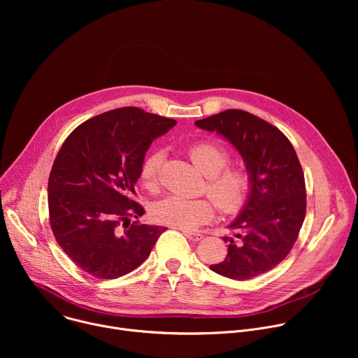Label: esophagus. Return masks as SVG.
I'll return each mask as SVG.
<instances>
[{
	"instance_id": "obj_1",
	"label": "esophagus",
	"mask_w": 358,
	"mask_h": 358,
	"mask_svg": "<svg viewBox=\"0 0 358 358\" xmlns=\"http://www.w3.org/2000/svg\"><path fill=\"white\" fill-rule=\"evenodd\" d=\"M182 234L192 242H196L199 239H202V235L201 234H196V232H191V231H187V229H182Z\"/></svg>"
}]
</instances>
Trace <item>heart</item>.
<instances>
[{
    "label": "heart",
    "instance_id": "b5f03b06",
    "mask_svg": "<svg viewBox=\"0 0 358 358\" xmlns=\"http://www.w3.org/2000/svg\"><path fill=\"white\" fill-rule=\"evenodd\" d=\"M194 166L207 178V192L224 213L238 211L248 198L250 177L241 167H227L228 151L214 141H199L188 148ZM163 151L156 150L144 160L141 178L147 187H156L163 163ZM214 215V203L207 198H184L170 195L152 207V217L159 222L192 229Z\"/></svg>",
    "mask_w": 358,
    "mask_h": 358
}]
</instances>
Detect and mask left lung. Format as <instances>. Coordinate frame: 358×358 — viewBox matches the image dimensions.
I'll return each mask as SVG.
<instances>
[{
  "label": "left lung",
  "mask_w": 358,
  "mask_h": 358,
  "mask_svg": "<svg viewBox=\"0 0 358 358\" xmlns=\"http://www.w3.org/2000/svg\"><path fill=\"white\" fill-rule=\"evenodd\" d=\"M195 126L231 143L250 177L248 198L228 225L232 235L222 238L227 258L211 271L235 280L272 271L287 257L306 215L304 176L292 143L275 126L236 109Z\"/></svg>",
  "instance_id": "left-lung-1"
}]
</instances>
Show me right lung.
Masks as SVG:
<instances>
[{
	"mask_svg": "<svg viewBox=\"0 0 358 358\" xmlns=\"http://www.w3.org/2000/svg\"><path fill=\"white\" fill-rule=\"evenodd\" d=\"M176 120L122 108L89 119L62 144L48 181L50 228L68 257L86 273L116 279L140 266L159 225L131 224L144 214L131 199L145 151Z\"/></svg>",
	"mask_w": 358,
	"mask_h": 358,
	"instance_id": "right-lung-1",
	"label": "right lung"
}]
</instances>
